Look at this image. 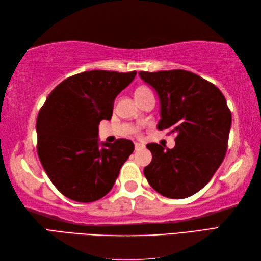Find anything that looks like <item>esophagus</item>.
Returning <instances> with one entry per match:
<instances>
[{
    "mask_svg": "<svg viewBox=\"0 0 261 261\" xmlns=\"http://www.w3.org/2000/svg\"><path fill=\"white\" fill-rule=\"evenodd\" d=\"M143 147H145V145H142V143L135 142V149H136V150H140V149H142Z\"/></svg>",
    "mask_w": 261,
    "mask_h": 261,
    "instance_id": "obj_1",
    "label": "esophagus"
}]
</instances>
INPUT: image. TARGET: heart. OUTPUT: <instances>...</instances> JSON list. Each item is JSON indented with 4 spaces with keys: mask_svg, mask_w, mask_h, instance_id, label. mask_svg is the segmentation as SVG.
Segmentation results:
<instances>
[{
    "mask_svg": "<svg viewBox=\"0 0 261 261\" xmlns=\"http://www.w3.org/2000/svg\"><path fill=\"white\" fill-rule=\"evenodd\" d=\"M148 91H150L149 90L148 87H146V86H140V87H138L137 90H136V93H135V95L137 96V95H139V94H142V93H146V92H148ZM135 131H138V130H135Z\"/></svg>",
    "mask_w": 261,
    "mask_h": 261,
    "instance_id": "b5f03b06",
    "label": "heart"
}]
</instances>
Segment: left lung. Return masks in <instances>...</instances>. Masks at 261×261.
<instances>
[{"mask_svg":"<svg viewBox=\"0 0 261 261\" xmlns=\"http://www.w3.org/2000/svg\"><path fill=\"white\" fill-rule=\"evenodd\" d=\"M160 99L159 130L175 134L173 149L149 143L152 160L143 169L154 191L168 198L192 196L222 164L231 127V111L218 87L182 69L140 71Z\"/></svg>","mask_w":261,"mask_h":261,"instance_id":"1","label":"left lung"}]
</instances>
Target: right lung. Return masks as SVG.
Instances as JSON below:
<instances>
[{
  "instance_id": "obj_1",
  "label": "right lung",
  "mask_w": 261,
  "mask_h": 261,
  "mask_svg": "<svg viewBox=\"0 0 261 261\" xmlns=\"http://www.w3.org/2000/svg\"><path fill=\"white\" fill-rule=\"evenodd\" d=\"M137 71L90 70L70 76L49 94L39 111L37 151L49 179L73 201H97L112 190L134 142L99 143L98 124L111 120L116 95Z\"/></svg>"
}]
</instances>
